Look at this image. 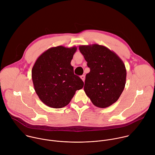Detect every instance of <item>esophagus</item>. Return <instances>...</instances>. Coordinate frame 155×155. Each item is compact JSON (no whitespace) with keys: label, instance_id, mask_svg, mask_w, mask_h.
Here are the masks:
<instances>
[{"label":"esophagus","instance_id":"34e87169","mask_svg":"<svg viewBox=\"0 0 155 155\" xmlns=\"http://www.w3.org/2000/svg\"><path fill=\"white\" fill-rule=\"evenodd\" d=\"M80 78H81V79L84 81V80H85V76L84 75H81V77H80Z\"/></svg>","mask_w":155,"mask_h":155}]
</instances>
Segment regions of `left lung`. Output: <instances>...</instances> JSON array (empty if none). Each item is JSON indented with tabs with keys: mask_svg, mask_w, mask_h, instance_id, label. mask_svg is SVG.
Returning a JSON list of instances; mask_svg holds the SVG:
<instances>
[{
	"mask_svg": "<svg viewBox=\"0 0 155 155\" xmlns=\"http://www.w3.org/2000/svg\"><path fill=\"white\" fill-rule=\"evenodd\" d=\"M78 48L90 68L84 86L86 96L97 107L112 105L125 87L126 69L123 61L115 52L98 44L80 45Z\"/></svg>",
	"mask_w": 155,
	"mask_h": 155,
	"instance_id": "1",
	"label": "left lung"
}]
</instances>
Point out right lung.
Here are the masks:
<instances>
[{
  "mask_svg": "<svg viewBox=\"0 0 155 155\" xmlns=\"http://www.w3.org/2000/svg\"><path fill=\"white\" fill-rule=\"evenodd\" d=\"M77 48L64 46L51 47L36 60L32 69L35 91L40 101L54 108L69 104L77 90L84 83L74 74L71 62Z\"/></svg>",
  "mask_w": 155,
  "mask_h": 155,
  "instance_id": "obj_1",
  "label": "right lung"
}]
</instances>
